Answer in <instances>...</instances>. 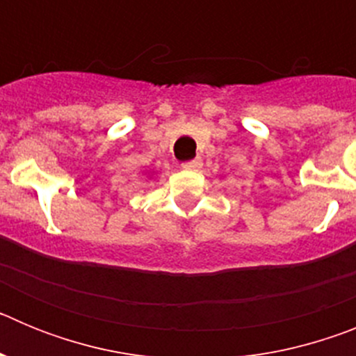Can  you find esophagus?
<instances>
[{
  "label": "esophagus",
  "instance_id": "34e87169",
  "mask_svg": "<svg viewBox=\"0 0 356 356\" xmlns=\"http://www.w3.org/2000/svg\"><path fill=\"white\" fill-rule=\"evenodd\" d=\"M185 169H200L201 168V159H194V160H188V162L181 163Z\"/></svg>",
  "mask_w": 356,
  "mask_h": 356
}]
</instances>
